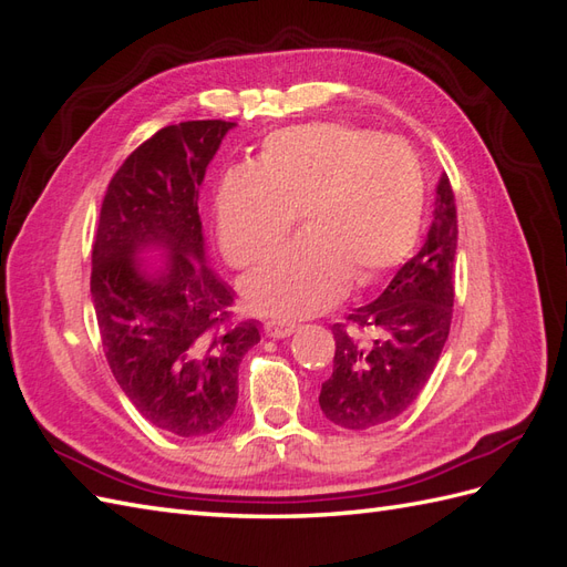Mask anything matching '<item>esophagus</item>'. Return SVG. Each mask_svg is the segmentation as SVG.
I'll list each match as a JSON object with an SVG mask.
<instances>
[{"mask_svg": "<svg viewBox=\"0 0 567 567\" xmlns=\"http://www.w3.org/2000/svg\"><path fill=\"white\" fill-rule=\"evenodd\" d=\"M296 331V324H284V322H267L265 324V334L271 339H286Z\"/></svg>", "mask_w": 567, "mask_h": 567, "instance_id": "1", "label": "esophagus"}]
</instances>
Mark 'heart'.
<instances>
[{"label":"heart","instance_id":"obj_1","mask_svg":"<svg viewBox=\"0 0 567 567\" xmlns=\"http://www.w3.org/2000/svg\"><path fill=\"white\" fill-rule=\"evenodd\" d=\"M425 177L402 142L343 122L293 124L261 142L255 165L218 185V243L233 267L265 259L240 284L247 310L300 320L334 306L347 284L363 288L402 265L419 238Z\"/></svg>","mask_w":567,"mask_h":567}]
</instances>
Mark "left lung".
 Wrapping results in <instances>:
<instances>
[{"instance_id":"left-lung-1","label":"left lung","mask_w":567,"mask_h":567,"mask_svg":"<svg viewBox=\"0 0 567 567\" xmlns=\"http://www.w3.org/2000/svg\"><path fill=\"white\" fill-rule=\"evenodd\" d=\"M457 206L450 177L437 183L435 220L416 257L394 274L378 300L337 322L334 372L320 409L347 431L390 423L416 402L445 349L454 306Z\"/></svg>"}]
</instances>
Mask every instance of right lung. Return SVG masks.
Returning <instances> with one entry per match:
<instances>
[{
    "mask_svg": "<svg viewBox=\"0 0 567 567\" xmlns=\"http://www.w3.org/2000/svg\"><path fill=\"white\" fill-rule=\"evenodd\" d=\"M236 122L158 130L113 175L93 240L91 296L107 365L134 409L165 433H216L238 404V368L259 341L230 322L233 291L204 261L199 187ZM161 249L158 268L138 257Z\"/></svg>",
    "mask_w": 567,
    "mask_h": 567,
    "instance_id": "obj_1",
    "label": "right lung"
}]
</instances>
